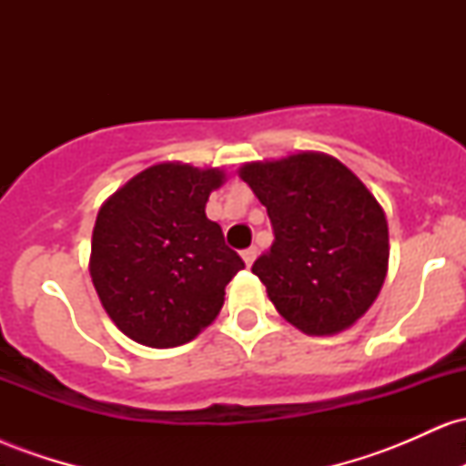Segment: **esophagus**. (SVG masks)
I'll use <instances>...</instances> for the list:
<instances>
[{
	"label": "esophagus",
	"instance_id": "34e87169",
	"mask_svg": "<svg viewBox=\"0 0 466 466\" xmlns=\"http://www.w3.org/2000/svg\"><path fill=\"white\" fill-rule=\"evenodd\" d=\"M256 254H258V249H256L254 245H251V248H248V249L240 251V256H243L245 265H248V267H251V263H254V260H256Z\"/></svg>",
	"mask_w": 466,
	"mask_h": 466
}]
</instances>
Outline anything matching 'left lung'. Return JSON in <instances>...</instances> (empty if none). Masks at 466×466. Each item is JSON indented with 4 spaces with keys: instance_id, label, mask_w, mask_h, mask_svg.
<instances>
[{
    "instance_id": "8db88e82",
    "label": "left lung",
    "mask_w": 466,
    "mask_h": 466,
    "mask_svg": "<svg viewBox=\"0 0 466 466\" xmlns=\"http://www.w3.org/2000/svg\"><path fill=\"white\" fill-rule=\"evenodd\" d=\"M238 175L274 228L251 271L276 311L307 335L355 324L388 274V221L372 192L339 159L313 151L245 164Z\"/></svg>"
}]
</instances>
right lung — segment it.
Returning a JSON list of instances; mask_svg holds the SVG:
<instances>
[{
  "label": "right lung",
  "mask_w": 466,
  "mask_h": 466,
  "mask_svg": "<svg viewBox=\"0 0 466 466\" xmlns=\"http://www.w3.org/2000/svg\"><path fill=\"white\" fill-rule=\"evenodd\" d=\"M218 168L164 162L100 206L89 274L114 324L133 341L173 349L215 322L226 285L245 263L206 217Z\"/></svg>",
  "instance_id": "add662e5"
}]
</instances>
